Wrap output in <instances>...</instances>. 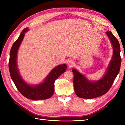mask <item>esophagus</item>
<instances>
[{
	"mask_svg": "<svg viewBox=\"0 0 125 125\" xmlns=\"http://www.w3.org/2000/svg\"><path fill=\"white\" fill-rule=\"evenodd\" d=\"M67 64H68V65H69V66H72V65H73L74 62H73V61L69 60H68V61Z\"/></svg>",
	"mask_w": 125,
	"mask_h": 125,
	"instance_id": "1",
	"label": "esophagus"
}]
</instances>
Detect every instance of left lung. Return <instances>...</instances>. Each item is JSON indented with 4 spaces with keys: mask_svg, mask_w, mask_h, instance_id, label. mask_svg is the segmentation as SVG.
<instances>
[{
    "mask_svg": "<svg viewBox=\"0 0 125 125\" xmlns=\"http://www.w3.org/2000/svg\"><path fill=\"white\" fill-rule=\"evenodd\" d=\"M106 34L113 45L114 52L111 62L103 78L97 82H92L76 69H72L74 91L80 98L93 99L104 95L111 87L119 72L121 63L119 42L111 31H107Z\"/></svg>",
    "mask_w": 125,
    "mask_h": 125,
    "instance_id": "8db88e82",
    "label": "left lung"
}]
</instances>
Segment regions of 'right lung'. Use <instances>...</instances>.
I'll return each mask as SVG.
<instances>
[{"instance_id":"right-lung-1","label":"right lung","mask_w":125,"mask_h":125,"mask_svg":"<svg viewBox=\"0 0 125 125\" xmlns=\"http://www.w3.org/2000/svg\"><path fill=\"white\" fill-rule=\"evenodd\" d=\"M27 30V28L23 30L19 37L11 47L9 62L10 74L16 88L25 98L34 100H45L53 95L54 91L55 80L66 71L67 65L64 64L54 68L46 78L43 83L39 85L31 86L25 83L19 73L16 64V57L19 47L24 39L25 32Z\"/></svg>"}]
</instances>
